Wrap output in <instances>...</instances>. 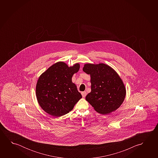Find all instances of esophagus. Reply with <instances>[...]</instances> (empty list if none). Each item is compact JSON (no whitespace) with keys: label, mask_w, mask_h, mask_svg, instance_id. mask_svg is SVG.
I'll return each mask as SVG.
<instances>
[{"label":"esophagus","mask_w":158,"mask_h":158,"mask_svg":"<svg viewBox=\"0 0 158 158\" xmlns=\"http://www.w3.org/2000/svg\"><path fill=\"white\" fill-rule=\"evenodd\" d=\"M81 95H82L83 98H85L86 95H87V93H86V91H84V92H82V93H81Z\"/></svg>","instance_id":"obj_1"}]
</instances>
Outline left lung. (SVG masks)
Returning a JSON list of instances; mask_svg holds the SVG:
<instances>
[{"mask_svg":"<svg viewBox=\"0 0 158 158\" xmlns=\"http://www.w3.org/2000/svg\"><path fill=\"white\" fill-rule=\"evenodd\" d=\"M83 70L91 78V91L86 96V100L96 111L108 114L118 109L124 101L126 90L117 73L104 63H86Z\"/></svg>","mask_w":158,"mask_h":158,"instance_id":"8db88e82","label":"left lung"}]
</instances>
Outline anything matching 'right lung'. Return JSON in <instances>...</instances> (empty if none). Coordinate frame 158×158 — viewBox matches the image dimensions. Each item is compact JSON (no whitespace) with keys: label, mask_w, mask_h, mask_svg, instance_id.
Masks as SVG:
<instances>
[{"label":"right lung","mask_w":158,"mask_h":158,"mask_svg":"<svg viewBox=\"0 0 158 158\" xmlns=\"http://www.w3.org/2000/svg\"><path fill=\"white\" fill-rule=\"evenodd\" d=\"M79 68L78 63L68 67L65 63L58 62L40 76L36 95L44 111L54 117H59L72 110L82 98L72 80L73 75Z\"/></svg>","instance_id":"obj_1"}]
</instances>
